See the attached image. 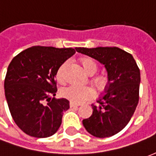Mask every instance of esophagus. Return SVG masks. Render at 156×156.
Listing matches in <instances>:
<instances>
[{
	"label": "esophagus",
	"instance_id": "esophagus-1",
	"mask_svg": "<svg viewBox=\"0 0 156 156\" xmlns=\"http://www.w3.org/2000/svg\"><path fill=\"white\" fill-rule=\"evenodd\" d=\"M80 105H78V104H75L73 102H70V107L71 108H76V107H78Z\"/></svg>",
	"mask_w": 156,
	"mask_h": 156
}]
</instances>
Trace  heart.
<instances>
[{"instance_id":"obj_1","label":"heart","mask_w":156,"mask_h":156,"mask_svg":"<svg viewBox=\"0 0 156 156\" xmlns=\"http://www.w3.org/2000/svg\"><path fill=\"white\" fill-rule=\"evenodd\" d=\"M78 62L88 74L92 75L98 71V63L92 58L82 57L79 58ZM68 64V62H62L56 72V78L60 83H64L66 81L65 71ZM91 83L94 85L98 91L105 92L108 89V86L110 84V78L106 73H98L92 77ZM62 94L64 98H68L70 101L73 102L75 104H81L93 98L95 95V91L94 88L89 86H69L68 88H64L62 91Z\"/></svg>"}]
</instances>
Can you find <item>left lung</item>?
Instances as JSON below:
<instances>
[{
	"mask_svg": "<svg viewBox=\"0 0 156 156\" xmlns=\"http://www.w3.org/2000/svg\"><path fill=\"white\" fill-rule=\"evenodd\" d=\"M75 49L103 63L110 78L106 94L92 105L93 115L83 124L95 137L113 136L127 125L137 107L140 68L130 53L116 47Z\"/></svg>",
	"mask_w": 156,
	"mask_h": 156,
	"instance_id": "obj_1",
	"label": "left lung"
}]
</instances>
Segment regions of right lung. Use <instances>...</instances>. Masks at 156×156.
<instances>
[{"instance_id": "add662e5", "label": "right lung", "mask_w": 156, "mask_h": 156, "mask_svg": "<svg viewBox=\"0 0 156 156\" xmlns=\"http://www.w3.org/2000/svg\"><path fill=\"white\" fill-rule=\"evenodd\" d=\"M75 49L34 46L17 54L9 64L4 88L11 115L25 134L36 138L54 134L69 108L66 98H55L56 72Z\"/></svg>"}]
</instances>
